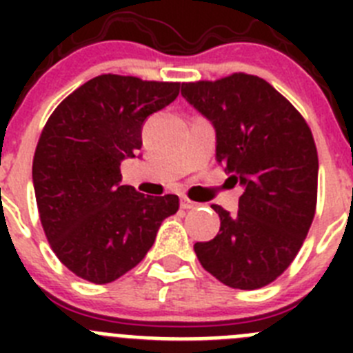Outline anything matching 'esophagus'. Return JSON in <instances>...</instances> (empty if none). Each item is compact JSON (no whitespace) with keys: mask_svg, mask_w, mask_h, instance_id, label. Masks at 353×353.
Here are the masks:
<instances>
[{"mask_svg":"<svg viewBox=\"0 0 353 353\" xmlns=\"http://www.w3.org/2000/svg\"><path fill=\"white\" fill-rule=\"evenodd\" d=\"M180 207H182L183 210H191V208H196V203H194V201H191V199H189V198H185V196H183V198L180 199Z\"/></svg>","mask_w":353,"mask_h":353,"instance_id":"esophagus-1","label":"esophagus"}]
</instances>
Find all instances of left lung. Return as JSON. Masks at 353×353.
<instances>
[{"label": "left lung", "instance_id": "obj_1", "mask_svg": "<svg viewBox=\"0 0 353 353\" xmlns=\"http://www.w3.org/2000/svg\"><path fill=\"white\" fill-rule=\"evenodd\" d=\"M182 97L214 125L215 159L244 189L235 214L212 205L219 233L196 242V256L230 288H261L288 269L313 223V134L297 109L258 76L183 83Z\"/></svg>", "mask_w": 353, "mask_h": 353}]
</instances>
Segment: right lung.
Returning <instances> with one entry per match:
<instances>
[{
  "label": "right lung",
  "instance_id": "add662e5",
  "mask_svg": "<svg viewBox=\"0 0 353 353\" xmlns=\"http://www.w3.org/2000/svg\"><path fill=\"white\" fill-rule=\"evenodd\" d=\"M180 83L93 77L49 117L33 157L43 232L68 270L105 285L134 269L154 245L179 196H145L121 185L120 164L138 155L150 114L179 97Z\"/></svg>",
  "mask_w": 353,
  "mask_h": 353
}]
</instances>
